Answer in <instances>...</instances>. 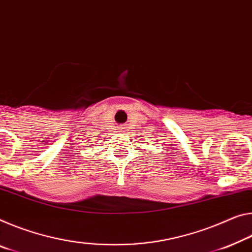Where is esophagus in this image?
Wrapping results in <instances>:
<instances>
[{
    "label": "esophagus",
    "instance_id": "esophagus-1",
    "mask_svg": "<svg viewBox=\"0 0 252 252\" xmlns=\"http://www.w3.org/2000/svg\"><path fill=\"white\" fill-rule=\"evenodd\" d=\"M123 130H125V127H123V126L120 127V131H123Z\"/></svg>",
    "mask_w": 252,
    "mask_h": 252
}]
</instances>
